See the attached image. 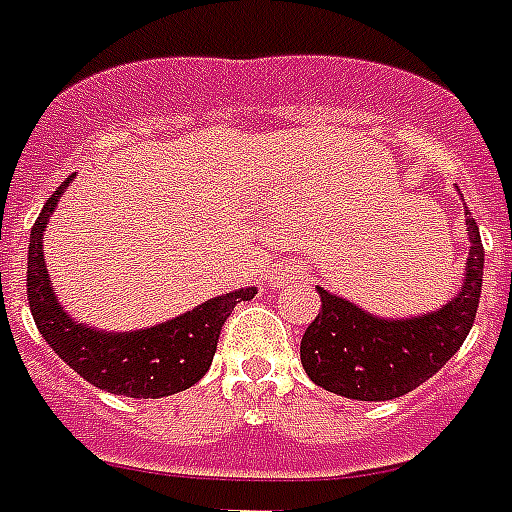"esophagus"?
I'll return each instance as SVG.
<instances>
[{"instance_id":"obj_1","label":"esophagus","mask_w":512,"mask_h":512,"mask_svg":"<svg viewBox=\"0 0 512 512\" xmlns=\"http://www.w3.org/2000/svg\"><path fill=\"white\" fill-rule=\"evenodd\" d=\"M269 277H272V282H275V285H285V282L293 277V267H288V264H277Z\"/></svg>"}]
</instances>
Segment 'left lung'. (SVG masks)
I'll list each match as a JSON object with an SVG mask.
<instances>
[{"mask_svg": "<svg viewBox=\"0 0 512 512\" xmlns=\"http://www.w3.org/2000/svg\"><path fill=\"white\" fill-rule=\"evenodd\" d=\"M465 224L470 251L463 288L436 312L391 320L317 285L322 312L301 338V365L317 386L357 402H388L410 394L455 357L476 320L484 277L478 224L470 214Z\"/></svg>", "mask_w": 512, "mask_h": 512, "instance_id": "1", "label": "left lung"}]
</instances>
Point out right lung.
Instances as JSON below:
<instances>
[{
	"label": "right lung",
	"instance_id": "right-lung-1",
	"mask_svg": "<svg viewBox=\"0 0 512 512\" xmlns=\"http://www.w3.org/2000/svg\"><path fill=\"white\" fill-rule=\"evenodd\" d=\"M73 179L76 174L65 179L44 203L28 240V306L39 333L65 365L108 394L161 399L195 386L211 367L224 320L240 301H251L256 288L230 290L161 325L129 333L97 330L73 320L52 290L42 248L49 216Z\"/></svg>",
	"mask_w": 512,
	"mask_h": 512
}]
</instances>
